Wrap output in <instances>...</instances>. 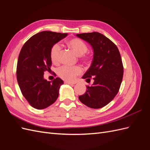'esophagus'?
I'll use <instances>...</instances> for the list:
<instances>
[{
	"label": "esophagus",
	"mask_w": 150,
	"mask_h": 150,
	"mask_svg": "<svg viewBox=\"0 0 150 150\" xmlns=\"http://www.w3.org/2000/svg\"><path fill=\"white\" fill-rule=\"evenodd\" d=\"M65 84H71V85H73L75 83H72V82H69V81H65L64 82Z\"/></svg>",
	"instance_id": "obj_1"
}]
</instances>
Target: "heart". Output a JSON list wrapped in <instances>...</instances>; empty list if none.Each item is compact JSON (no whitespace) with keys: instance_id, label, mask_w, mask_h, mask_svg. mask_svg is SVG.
<instances>
[{"instance_id":"obj_1","label":"heart","mask_w":150,"mask_h":150,"mask_svg":"<svg viewBox=\"0 0 150 150\" xmlns=\"http://www.w3.org/2000/svg\"><path fill=\"white\" fill-rule=\"evenodd\" d=\"M69 47L73 50L77 55L82 56L88 51V46L86 43L80 39L74 38L69 40L67 42ZM61 47L59 44H54L50 51V58L53 64H57L59 62ZM82 72V68L79 66L69 67L64 66L59 68L57 74L59 77L67 81H74L77 76Z\"/></svg>"}]
</instances>
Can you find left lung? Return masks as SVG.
<instances>
[{"instance_id":"left-lung-1","label":"left lung","mask_w":150,"mask_h":150,"mask_svg":"<svg viewBox=\"0 0 150 150\" xmlns=\"http://www.w3.org/2000/svg\"><path fill=\"white\" fill-rule=\"evenodd\" d=\"M88 42L94 51L92 64L83 76L86 81L93 78L92 86L79 96L89 108H101L110 103L119 91L123 77V66L118 49L110 39L97 32L76 34Z\"/></svg>"}]
</instances>
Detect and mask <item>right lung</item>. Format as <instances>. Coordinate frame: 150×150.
I'll use <instances>...</instances> for the list:
<instances>
[{"label":"right lung","instance_id":"1","mask_svg":"<svg viewBox=\"0 0 150 150\" xmlns=\"http://www.w3.org/2000/svg\"><path fill=\"white\" fill-rule=\"evenodd\" d=\"M67 35V33L40 32L27 40L19 53L16 71L18 84L30 105L38 110L55 102L64 83L59 78L47 81L44 79V74L51 70V47Z\"/></svg>","mask_w":150,"mask_h":150}]
</instances>
